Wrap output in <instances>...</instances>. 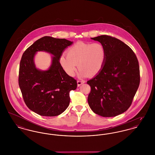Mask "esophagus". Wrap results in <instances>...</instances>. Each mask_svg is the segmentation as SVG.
Segmentation results:
<instances>
[{"instance_id":"obj_1","label":"esophagus","mask_w":155,"mask_h":155,"mask_svg":"<svg viewBox=\"0 0 155 155\" xmlns=\"http://www.w3.org/2000/svg\"><path fill=\"white\" fill-rule=\"evenodd\" d=\"M85 82L84 81H77V85L78 86H80L81 85H82V84H84Z\"/></svg>"}]
</instances>
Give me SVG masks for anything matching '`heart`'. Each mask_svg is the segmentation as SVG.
<instances>
[{
  "label": "heart",
  "mask_w": 155,
  "mask_h": 155,
  "mask_svg": "<svg viewBox=\"0 0 155 155\" xmlns=\"http://www.w3.org/2000/svg\"><path fill=\"white\" fill-rule=\"evenodd\" d=\"M67 54L60 55V64L64 71L71 77L75 75L78 64L80 78L100 73L106 58L105 48L99 43L78 42L68 48Z\"/></svg>",
  "instance_id": "b5f03b06"
}]
</instances>
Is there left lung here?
<instances>
[{
    "instance_id": "8db88e82",
    "label": "left lung",
    "mask_w": 155,
    "mask_h": 155,
    "mask_svg": "<svg viewBox=\"0 0 155 155\" xmlns=\"http://www.w3.org/2000/svg\"><path fill=\"white\" fill-rule=\"evenodd\" d=\"M104 47L106 58L100 72L87 81L91 87L88 102L103 117H113L130 106L140 83L139 66L132 50L120 40L102 35L91 38Z\"/></svg>"
}]
</instances>
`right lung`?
<instances>
[{"mask_svg":"<svg viewBox=\"0 0 155 155\" xmlns=\"http://www.w3.org/2000/svg\"><path fill=\"white\" fill-rule=\"evenodd\" d=\"M73 43L65 38L45 36L30 46L22 55L19 67V87L27 107L40 115H59L70 104L69 93L77 88V81L64 71L59 58ZM38 51L53 55L48 70L36 68L34 57Z\"/></svg>","mask_w":155,"mask_h":155,"instance_id":"obj_1","label":"right lung"}]
</instances>
